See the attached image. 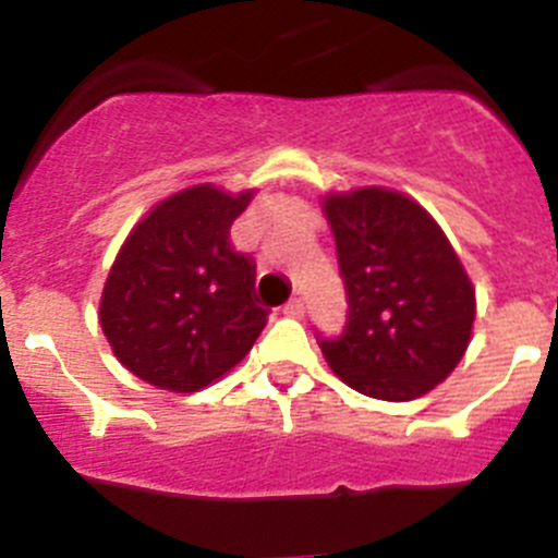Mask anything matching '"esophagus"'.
Segmentation results:
<instances>
[{
  "label": "esophagus",
  "mask_w": 558,
  "mask_h": 558,
  "mask_svg": "<svg viewBox=\"0 0 558 558\" xmlns=\"http://www.w3.org/2000/svg\"><path fill=\"white\" fill-rule=\"evenodd\" d=\"M282 313L288 315V318H301V315H304V301H301V299H290L288 304L282 306Z\"/></svg>",
  "instance_id": "34e87169"
}]
</instances>
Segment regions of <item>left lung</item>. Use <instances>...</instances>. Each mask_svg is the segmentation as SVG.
Here are the masks:
<instances>
[{
    "label": "left lung",
    "mask_w": 558,
    "mask_h": 558,
    "mask_svg": "<svg viewBox=\"0 0 558 558\" xmlns=\"http://www.w3.org/2000/svg\"><path fill=\"white\" fill-rule=\"evenodd\" d=\"M349 295L345 329L318 337L331 371L379 401L426 396L459 365L476 290L426 209L385 187L324 202Z\"/></svg>",
    "instance_id": "obj_1"
}]
</instances>
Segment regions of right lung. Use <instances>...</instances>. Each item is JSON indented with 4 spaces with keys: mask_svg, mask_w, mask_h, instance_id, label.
Segmentation results:
<instances>
[{
    "mask_svg": "<svg viewBox=\"0 0 558 558\" xmlns=\"http://www.w3.org/2000/svg\"><path fill=\"white\" fill-rule=\"evenodd\" d=\"M252 191L196 185L157 204L121 245L99 304L112 354L160 390L196 392L232 371L263 331L257 265L229 229Z\"/></svg>",
    "mask_w": 558,
    "mask_h": 558,
    "instance_id": "1",
    "label": "right lung"
}]
</instances>
